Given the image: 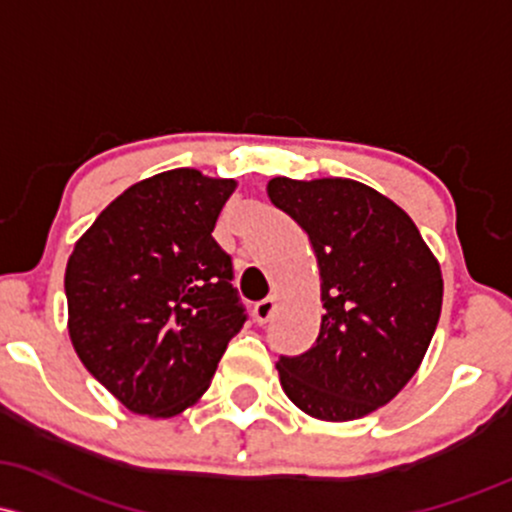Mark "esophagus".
<instances>
[{
  "label": "esophagus",
  "mask_w": 512,
  "mask_h": 512,
  "mask_svg": "<svg viewBox=\"0 0 512 512\" xmlns=\"http://www.w3.org/2000/svg\"><path fill=\"white\" fill-rule=\"evenodd\" d=\"M274 313H277V299H274V296H269V299L257 303L255 311H252V316H255L257 325H265V323H269V320H272Z\"/></svg>",
  "instance_id": "esophagus-1"
}]
</instances>
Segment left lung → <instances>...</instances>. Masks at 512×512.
<instances>
[{"instance_id": "left-lung-1", "label": "left lung", "mask_w": 512, "mask_h": 512, "mask_svg": "<svg viewBox=\"0 0 512 512\" xmlns=\"http://www.w3.org/2000/svg\"><path fill=\"white\" fill-rule=\"evenodd\" d=\"M267 196L308 235L323 303L316 345L279 359V384L311 418H364L423 364L442 311L440 262L401 206L355 179L274 177Z\"/></svg>"}]
</instances>
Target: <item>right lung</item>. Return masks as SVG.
I'll list each match as a JSON object with an SVG mask.
<instances>
[{
    "label": "right lung",
    "instance_id": "1",
    "mask_svg": "<svg viewBox=\"0 0 512 512\" xmlns=\"http://www.w3.org/2000/svg\"><path fill=\"white\" fill-rule=\"evenodd\" d=\"M235 187L192 167L140 179L67 260L72 347L131 413L174 418L194 406L243 328L233 265L211 235Z\"/></svg>",
    "mask_w": 512,
    "mask_h": 512
}]
</instances>
